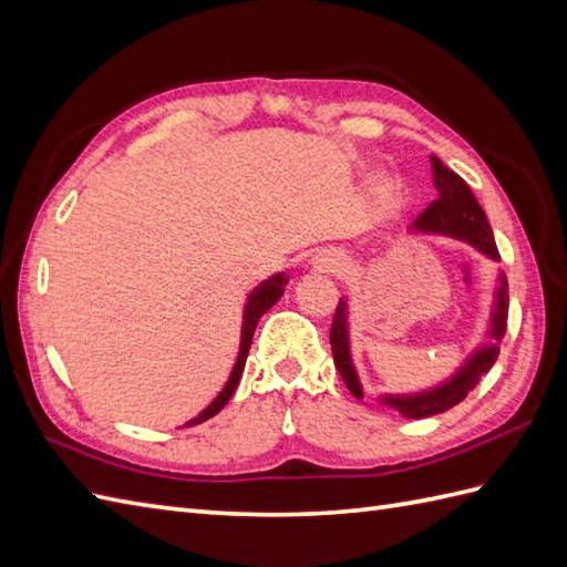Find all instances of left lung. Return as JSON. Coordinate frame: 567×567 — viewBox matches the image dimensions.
Here are the masks:
<instances>
[{
    "instance_id": "left-lung-1",
    "label": "left lung",
    "mask_w": 567,
    "mask_h": 567,
    "mask_svg": "<svg viewBox=\"0 0 567 567\" xmlns=\"http://www.w3.org/2000/svg\"><path fill=\"white\" fill-rule=\"evenodd\" d=\"M432 164V181L434 188H437V200L425 207V213L420 215L413 227L408 231L413 234H437V236H450V239L464 241L476 248L483 256L491 260H499L495 236L485 217L483 207L478 205L476 197H473L471 188L462 176H456L452 168H446L437 156H430ZM495 292H493V307H491V319H488V331H485V340L468 352V358L456 367L452 377H446L440 384H434L423 391L413 393H381L379 403L393 408L403 417H430L450 411L458 401L468 396V391L478 384L481 377L491 370L495 364L499 348L497 343L505 336L507 328V278L505 272H497L495 280ZM350 307L348 297L338 301V309L333 316L331 326V348H333V362L338 367L340 377H343L346 386L354 399H364L362 381L358 377L352 362V350H350Z\"/></svg>"
}]
</instances>
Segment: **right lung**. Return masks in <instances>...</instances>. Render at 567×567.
Instances as JSON below:
<instances>
[{
	"mask_svg": "<svg viewBox=\"0 0 567 567\" xmlns=\"http://www.w3.org/2000/svg\"><path fill=\"white\" fill-rule=\"evenodd\" d=\"M289 282V275L287 272H275L270 275L268 280H262L258 287L251 289V295H248L246 305H244V321H241V340H239V354H236V362H234V370L227 379V384L217 393V399L209 403L205 411L197 413L195 417H190L186 427L190 425H200L205 420H209L213 415H217L224 405L229 403V399L234 396L236 386H239L241 374H244V367H246V358H248V350H251V340L256 333V326L260 321V316L266 313L268 309H272L278 305V299L285 295V285Z\"/></svg>",
	"mask_w": 567,
	"mask_h": 567,
	"instance_id": "obj_1",
	"label": "right lung"
}]
</instances>
